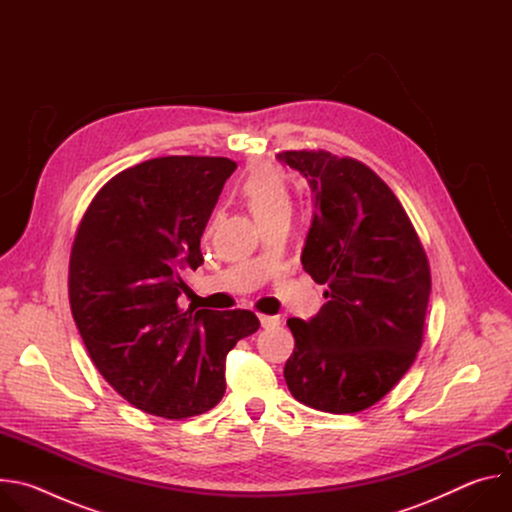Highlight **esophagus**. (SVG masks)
<instances>
[{"mask_svg":"<svg viewBox=\"0 0 512 512\" xmlns=\"http://www.w3.org/2000/svg\"><path fill=\"white\" fill-rule=\"evenodd\" d=\"M259 322H261V326H263V328H269V326H275V324H279V318L261 314V316H259Z\"/></svg>","mask_w":512,"mask_h":512,"instance_id":"34e87169","label":"esophagus"}]
</instances>
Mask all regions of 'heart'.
I'll list each match as a JSON object with an SVG mask.
<instances>
[{"label":"heart","mask_w":512,"mask_h":512,"mask_svg":"<svg viewBox=\"0 0 512 512\" xmlns=\"http://www.w3.org/2000/svg\"><path fill=\"white\" fill-rule=\"evenodd\" d=\"M241 194L259 225L277 214L289 212V190L283 178L271 168H255L245 178Z\"/></svg>","instance_id":"1"}]
</instances>
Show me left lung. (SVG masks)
<instances>
[{"label":"left lung","mask_w":512,"mask_h":512,"mask_svg":"<svg viewBox=\"0 0 512 512\" xmlns=\"http://www.w3.org/2000/svg\"><path fill=\"white\" fill-rule=\"evenodd\" d=\"M314 194L302 251L326 304L289 318L296 348L285 383L300 403L356 413L381 401L421 346L431 275L419 237L391 188L364 164L328 152H283Z\"/></svg>","instance_id":"8db88e82"}]
</instances>
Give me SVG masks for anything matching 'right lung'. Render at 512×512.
Masks as SVG:
<instances>
[{"label": "right lung", "mask_w": 512, "mask_h": 512, "mask_svg": "<svg viewBox=\"0 0 512 512\" xmlns=\"http://www.w3.org/2000/svg\"><path fill=\"white\" fill-rule=\"evenodd\" d=\"M237 170L229 158L168 156L111 178L70 251L68 298L91 360L137 409L184 419L223 399L227 352L259 328L249 310L182 306L184 273Z\"/></svg>", "instance_id": "obj_1"}]
</instances>
